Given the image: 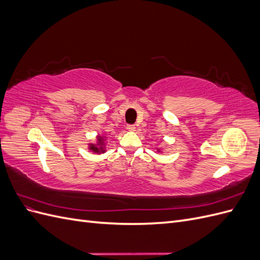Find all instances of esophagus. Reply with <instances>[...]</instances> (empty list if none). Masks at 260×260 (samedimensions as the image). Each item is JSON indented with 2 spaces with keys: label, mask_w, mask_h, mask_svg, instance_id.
I'll return each mask as SVG.
<instances>
[{
  "label": "esophagus",
  "mask_w": 260,
  "mask_h": 260,
  "mask_svg": "<svg viewBox=\"0 0 260 260\" xmlns=\"http://www.w3.org/2000/svg\"><path fill=\"white\" fill-rule=\"evenodd\" d=\"M127 129H128V131H130V132H133V131H136V127L133 124H129L128 127H127Z\"/></svg>",
  "instance_id": "esophagus-1"
}]
</instances>
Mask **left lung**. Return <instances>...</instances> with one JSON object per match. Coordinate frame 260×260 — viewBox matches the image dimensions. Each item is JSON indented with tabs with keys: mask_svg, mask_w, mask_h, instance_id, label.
Wrapping results in <instances>:
<instances>
[{
	"mask_svg": "<svg viewBox=\"0 0 260 260\" xmlns=\"http://www.w3.org/2000/svg\"><path fill=\"white\" fill-rule=\"evenodd\" d=\"M157 152H161V149L160 148H157Z\"/></svg>",
	"mask_w": 260,
	"mask_h": 260,
	"instance_id": "1",
	"label": "left lung"
}]
</instances>
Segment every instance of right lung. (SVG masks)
I'll return each mask as SVG.
<instances>
[{"mask_svg":"<svg viewBox=\"0 0 260 260\" xmlns=\"http://www.w3.org/2000/svg\"><path fill=\"white\" fill-rule=\"evenodd\" d=\"M106 142V138L102 137V136H98L96 137V143H90L89 144V149L91 152L95 153V154H102L106 152V147H105V143Z\"/></svg>","mask_w":260,"mask_h":260,"instance_id":"add662e5","label":"right lung"}]
</instances>
